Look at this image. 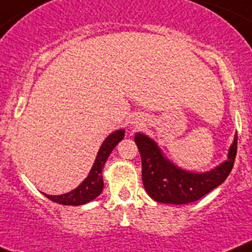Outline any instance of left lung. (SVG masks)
I'll return each instance as SVG.
<instances>
[{
  "label": "left lung",
  "mask_w": 252,
  "mask_h": 252,
  "mask_svg": "<svg viewBox=\"0 0 252 252\" xmlns=\"http://www.w3.org/2000/svg\"><path fill=\"white\" fill-rule=\"evenodd\" d=\"M134 140L142 158V180L147 193L157 202L172 205L194 202L221 185L232 169L237 152L235 134L226 162L205 173H194L174 165L146 134L137 133Z\"/></svg>",
  "instance_id": "left-lung-1"
}]
</instances>
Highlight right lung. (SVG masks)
<instances>
[{"label": "right lung", "mask_w": 252, "mask_h": 252, "mask_svg": "<svg viewBox=\"0 0 252 252\" xmlns=\"http://www.w3.org/2000/svg\"><path fill=\"white\" fill-rule=\"evenodd\" d=\"M124 138V129L121 130H115L101 144L100 149L98 152L96 159H95L94 165H93L92 171H90L89 176L84 180L83 183L78 186L75 189H72L71 192H67L65 194H60V196H50V194H45L49 199H51L53 202L60 203V205L65 206H79L85 205V203L90 202L92 199L96 198L99 194L101 193L104 187L103 176H101V171L104 168L106 159L109 157V154L112 153L113 149L115 148L118 143L121 142Z\"/></svg>", "instance_id": "add662e5"}]
</instances>
